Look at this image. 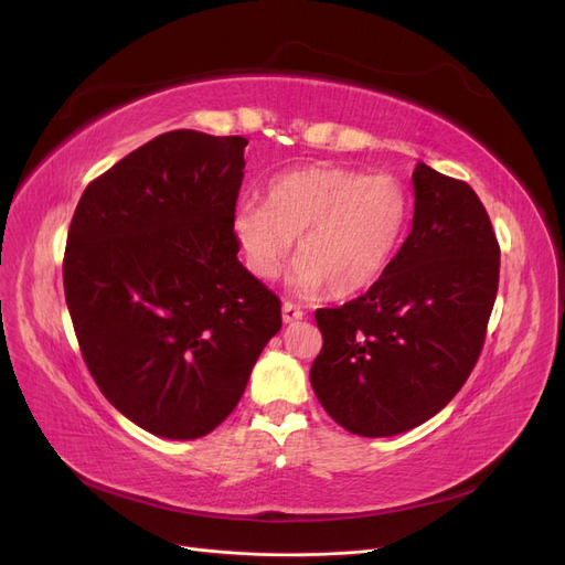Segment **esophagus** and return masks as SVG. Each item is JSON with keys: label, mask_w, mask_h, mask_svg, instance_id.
<instances>
[{"label": "esophagus", "mask_w": 565, "mask_h": 565, "mask_svg": "<svg viewBox=\"0 0 565 565\" xmlns=\"http://www.w3.org/2000/svg\"><path fill=\"white\" fill-rule=\"evenodd\" d=\"M303 318V309L301 306H297V303H292V301H285L282 303V320L285 322H297V320H301Z\"/></svg>", "instance_id": "esophagus-1"}]
</instances>
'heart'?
<instances>
[{
  "mask_svg": "<svg viewBox=\"0 0 565 565\" xmlns=\"http://www.w3.org/2000/svg\"><path fill=\"white\" fill-rule=\"evenodd\" d=\"M409 212L413 200L398 177L311 164L273 177L266 202H243L233 237L262 280L278 276L299 237L295 289L318 295L330 287L334 297H351L384 276Z\"/></svg>",
  "mask_w": 565,
  "mask_h": 565,
  "instance_id": "heart-1",
  "label": "heart"
}]
</instances>
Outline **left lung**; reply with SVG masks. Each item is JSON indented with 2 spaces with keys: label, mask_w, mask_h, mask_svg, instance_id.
<instances>
[{
  "label": "left lung",
  "mask_w": 565,
  "mask_h": 565,
  "mask_svg": "<svg viewBox=\"0 0 565 565\" xmlns=\"http://www.w3.org/2000/svg\"><path fill=\"white\" fill-rule=\"evenodd\" d=\"M407 241L365 295L318 309L311 367L320 405L347 431L382 438L446 407L481 355L500 245L473 188L417 164Z\"/></svg>",
  "instance_id": "1"
}]
</instances>
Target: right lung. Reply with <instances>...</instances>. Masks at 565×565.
I'll return each mask as SVG.
<instances>
[{"label":"right lung","mask_w":565,"mask_h":565,"mask_svg":"<svg viewBox=\"0 0 565 565\" xmlns=\"http://www.w3.org/2000/svg\"><path fill=\"white\" fill-rule=\"evenodd\" d=\"M243 136H156L82 193L65 303L100 393L141 429L207 436L278 334L280 299L237 262Z\"/></svg>","instance_id":"add662e5"}]
</instances>
